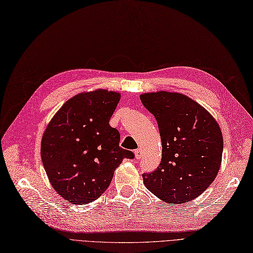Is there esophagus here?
<instances>
[{"label":"esophagus","mask_w":253,"mask_h":253,"mask_svg":"<svg viewBox=\"0 0 253 253\" xmlns=\"http://www.w3.org/2000/svg\"><path fill=\"white\" fill-rule=\"evenodd\" d=\"M135 156H136V159H140L141 156H142V153H141V150L140 149H137L135 150Z\"/></svg>","instance_id":"esophagus-1"}]
</instances>
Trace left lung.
<instances>
[{
    "label": "left lung",
    "instance_id": "8db88e82",
    "mask_svg": "<svg viewBox=\"0 0 253 253\" xmlns=\"http://www.w3.org/2000/svg\"><path fill=\"white\" fill-rule=\"evenodd\" d=\"M154 115L162 142L159 167L144 172L146 188L170 204L199 197L220 169L223 136L214 118L199 103L179 93L160 91L140 95Z\"/></svg>",
    "mask_w": 253,
    "mask_h": 253
}]
</instances>
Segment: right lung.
I'll use <instances>...</instances> for the list:
<instances>
[{
    "label": "right lung",
    "instance_id": "obj_1",
    "mask_svg": "<svg viewBox=\"0 0 253 253\" xmlns=\"http://www.w3.org/2000/svg\"><path fill=\"white\" fill-rule=\"evenodd\" d=\"M120 94L82 93L54 115L42 138L41 156L50 183L67 201L88 204L110 186L115 169L134 153L119 146L120 134L109 121Z\"/></svg>",
    "mask_w": 253,
    "mask_h": 253
}]
</instances>
